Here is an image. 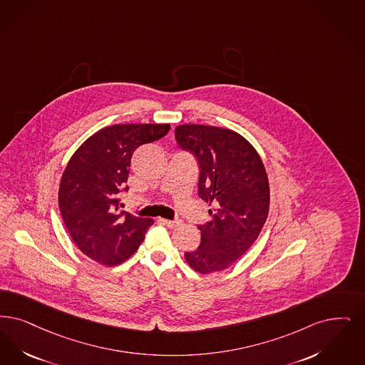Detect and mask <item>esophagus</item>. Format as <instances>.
Listing matches in <instances>:
<instances>
[{
  "label": "esophagus",
  "instance_id": "34e87169",
  "mask_svg": "<svg viewBox=\"0 0 365 365\" xmlns=\"http://www.w3.org/2000/svg\"><path fill=\"white\" fill-rule=\"evenodd\" d=\"M160 222L161 224H164V225H167L168 228H175V227L182 224V221H180V220L160 219Z\"/></svg>",
  "mask_w": 365,
  "mask_h": 365
}]
</instances>
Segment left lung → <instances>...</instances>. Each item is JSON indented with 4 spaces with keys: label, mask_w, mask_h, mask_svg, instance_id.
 Instances as JSON below:
<instances>
[{
    "label": "left lung",
    "mask_w": 365,
    "mask_h": 365,
    "mask_svg": "<svg viewBox=\"0 0 365 365\" xmlns=\"http://www.w3.org/2000/svg\"><path fill=\"white\" fill-rule=\"evenodd\" d=\"M175 138L198 161V195L212 206L210 220L198 225L200 246L185 252V258L202 274L224 270L262 231L270 202L264 165L254 146L230 129L180 125Z\"/></svg>",
    "instance_id": "left-lung-1"
}]
</instances>
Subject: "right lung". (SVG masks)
<instances>
[{
    "mask_svg": "<svg viewBox=\"0 0 365 365\" xmlns=\"http://www.w3.org/2000/svg\"><path fill=\"white\" fill-rule=\"evenodd\" d=\"M170 125H113L91 135L74 152L59 185L58 204L76 246L91 259L115 266L143 243L153 220L119 212L128 191L134 150L160 140Z\"/></svg>",
    "mask_w": 365,
    "mask_h": 365,
    "instance_id": "obj_1",
    "label": "right lung"
}]
</instances>
